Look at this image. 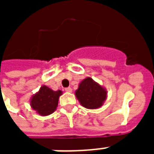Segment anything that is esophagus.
<instances>
[{"label":"esophagus","instance_id":"esophagus-1","mask_svg":"<svg viewBox=\"0 0 154 154\" xmlns=\"http://www.w3.org/2000/svg\"><path fill=\"white\" fill-rule=\"evenodd\" d=\"M65 92H68V93H71L72 92V88H70V87H67V88H65Z\"/></svg>","mask_w":154,"mask_h":154}]
</instances>
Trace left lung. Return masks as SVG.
I'll return each instance as SVG.
<instances>
[{
  "label": "left lung",
  "mask_w": 154,
  "mask_h": 154,
  "mask_svg": "<svg viewBox=\"0 0 154 154\" xmlns=\"http://www.w3.org/2000/svg\"><path fill=\"white\" fill-rule=\"evenodd\" d=\"M75 94L82 106L92 109L101 107L107 95L105 89L90 77L81 82Z\"/></svg>",
  "instance_id": "8db88e82"
}]
</instances>
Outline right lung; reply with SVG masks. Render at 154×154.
<instances>
[{"instance_id": "add662e5", "label": "right lung", "mask_w": 154, "mask_h": 154, "mask_svg": "<svg viewBox=\"0 0 154 154\" xmlns=\"http://www.w3.org/2000/svg\"><path fill=\"white\" fill-rule=\"evenodd\" d=\"M61 91H53L47 86H42L39 92L31 99L30 104L34 110L42 116L53 113L58 105V99Z\"/></svg>"}]
</instances>
